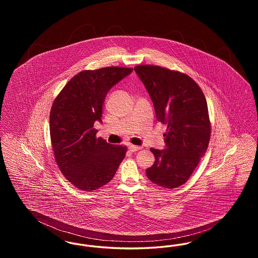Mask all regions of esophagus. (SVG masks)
Instances as JSON below:
<instances>
[{"label":"esophagus","instance_id":"34e87169","mask_svg":"<svg viewBox=\"0 0 258 258\" xmlns=\"http://www.w3.org/2000/svg\"><path fill=\"white\" fill-rule=\"evenodd\" d=\"M128 149H130V151H131V152H136V151L140 150V149H141V147H139V146H135V145H132V144H130V145H128Z\"/></svg>","mask_w":258,"mask_h":258}]
</instances>
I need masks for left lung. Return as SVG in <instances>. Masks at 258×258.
<instances>
[{
	"label": "left lung",
	"instance_id": "left-lung-1",
	"mask_svg": "<svg viewBox=\"0 0 258 258\" xmlns=\"http://www.w3.org/2000/svg\"><path fill=\"white\" fill-rule=\"evenodd\" d=\"M135 72L153 101L157 120L167 124L165 148H151L154 164L148 179L165 188L184 184L208 148L211 125L203 92L186 74L141 64Z\"/></svg>",
	"mask_w": 258,
	"mask_h": 258
}]
</instances>
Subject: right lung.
<instances>
[{"label": "right lung", "mask_w": 258, "mask_h": 258, "mask_svg": "<svg viewBox=\"0 0 258 258\" xmlns=\"http://www.w3.org/2000/svg\"><path fill=\"white\" fill-rule=\"evenodd\" d=\"M133 69L109 67L74 76L56 98L50 112V137L57 164L79 189L91 191L110 182L126 148L107 143L94 123L101 121L102 105L111 88Z\"/></svg>", "instance_id": "right-lung-1"}]
</instances>
